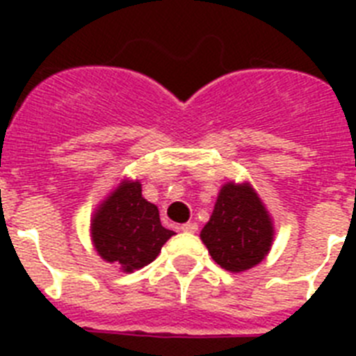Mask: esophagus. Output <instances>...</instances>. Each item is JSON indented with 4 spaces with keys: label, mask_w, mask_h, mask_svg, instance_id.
<instances>
[{
    "label": "esophagus",
    "mask_w": 356,
    "mask_h": 356,
    "mask_svg": "<svg viewBox=\"0 0 356 356\" xmlns=\"http://www.w3.org/2000/svg\"><path fill=\"white\" fill-rule=\"evenodd\" d=\"M181 232H185V234H196L197 225L196 222H185V225H181Z\"/></svg>",
    "instance_id": "esophagus-1"
}]
</instances>
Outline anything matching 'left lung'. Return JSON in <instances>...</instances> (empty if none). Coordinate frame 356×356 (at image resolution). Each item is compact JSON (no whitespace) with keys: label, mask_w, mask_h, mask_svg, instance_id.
<instances>
[{"label":"left lung","mask_w":356,"mask_h":356,"mask_svg":"<svg viewBox=\"0 0 356 356\" xmlns=\"http://www.w3.org/2000/svg\"><path fill=\"white\" fill-rule=\"evenodd\" d=\"M213 262L229 273L259 266L271 251L275 225L250 181H226L200 234Z\"/></svg>","instance_id":"8db88e82"}]
</instances>
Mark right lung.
I'll return each instance as SVG.
<instances>
[{"label":"right lung","instance_id":"1","mask_svg":"<svg viewBox=\"0 0 356 356\" xmlns=\"http://www.w3.org/2000/svg\"><path fill=\"white\" fill-rule=\"evenodd\" d=\"M172 235L175 232L160 222L156 205L143 197L139 180H121L90 217L94 250L122 273H134L153 262Z\"/></svg>","mask_w":356,"mask_h":356}]
</instances>
